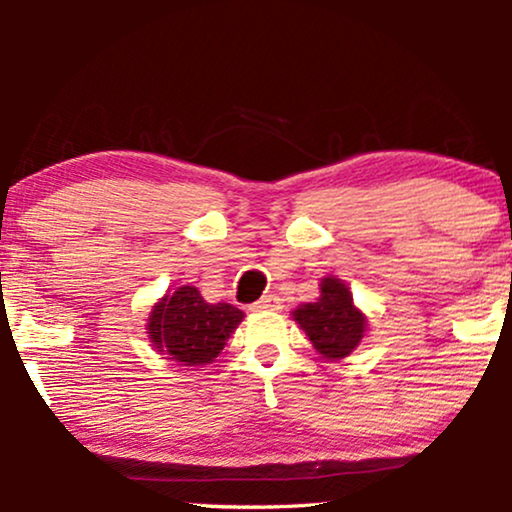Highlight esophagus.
Masks as SVG:
<instances>
[{"mask_svg": "<svg viewBox=\"0 0 512 512\" xmlns=\"http://www.w3.org/2000/svg\"><path fill=\"white\" fill-rule=\"evenodd\" d=\"M281 308V301L279 296H274V293H267V296H262L260 301L252 305V310H279Z\"/></svg>", "mask_w": 512, "mask_h": 512, "instance_id": "1", "label": "esophagus"}]
</instances>
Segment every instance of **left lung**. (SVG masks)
Masks as SVG:
<instances>
[{
  "label": "left lung",
  "mask_w": 512,
  "mask_h": 512,
  "mask_svg": "<svg viewBox=\"0 0 512 512\" xmlns=\"http://www.w3.org/2000/svg\"><path fill=\"white\" fill-rule=\"evenodd\" d=\"M291 317L325 361H342L354 354L368 332L366 313L354 303L351 289L337 276H325L317 301L301 303L291 310Z\"/></svg>",
  "instance_id": "obj_1"
}]
</instances>
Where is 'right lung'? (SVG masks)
Here are the masks:
<instances>
[{"instance_id":"add662e5","label":"right lung","mask_w":512,"mask_h":512,"mask_svg":"<svg viewBox=\"0 0 512 512\" xmlns=\"http://www.w3.org/2000/svg\"><path fill=\"white\" fill-rule=\"evenodd\" d=\"M245 313L231 303H207L195 286H180L151 305L146 337L175 366L204 368L221 354Z\"/></svg>"}]
</instances>
